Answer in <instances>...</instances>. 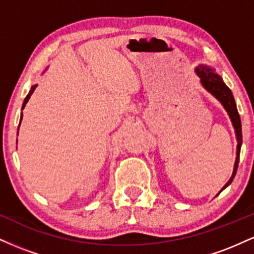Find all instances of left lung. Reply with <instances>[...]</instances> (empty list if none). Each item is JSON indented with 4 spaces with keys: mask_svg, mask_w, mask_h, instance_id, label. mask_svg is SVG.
Instances as JSON below:
<instances>
[{
    "mask_svg": "<svg viewBox=\"0 0 254 254\" xmlns=\"http://www.w3.org/2000/svg\"><path fill=\"white\" fill-rule=\"evenodd\" d=\"M196 72L198 74V76L200 77V82H202L204 88L208 90V92H210L211 94L223 105V107L226 109L227 112H228L230 119H232L233 125H234V129H235V133H237V139H238L237 160H235L234 171H233L232 178H230L228 183L223 186L222 190H224V189H226L227 186L233 182V179H234L235 174H237V170H238L239 159H240V149H241V143H243V132H241L240 116H239L237 104H235L234 97H233L232 94V90L224 84L222 78L218 76L217 74H215L214 69H211L210 66L200 65L196 69Z\"/></svg>",
    "mask_w": 254,
    "mask_h": 254,
    "instance_id": "8db88e82",
    "label": "left lung"
}]
</instances>
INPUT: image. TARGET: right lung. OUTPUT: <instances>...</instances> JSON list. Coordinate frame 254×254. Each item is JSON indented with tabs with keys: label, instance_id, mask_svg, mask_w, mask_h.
Listing matches in <instances>:
<instances>
[{
	"label": "right lung",
	"instance_id": "obj_1",
	"mask_svg": "<svg viewBox=\"0 0 254 254\" xmlns=\"http://www.w3.org/2000/svg\"><path fill=\"white\" fill-rule=\"evenodd\" d=\"M36 87H37V84H34V86H32V87H31V90H30V93H28V94H27V97L25 98V100H24V104H22V110H24V107H25L26 103H27V101H28V99L31 98L32 93L34 92V89H36ZM21 119H22V113H21ZM20 122H21V121H20ZM19 125H20V124H19Z\"/></svg>",
	"mask_w": 254,
	"mask_h": 254
}]
</instances>
